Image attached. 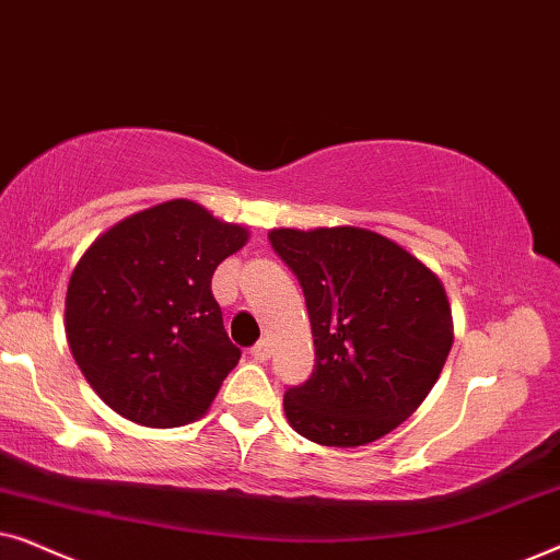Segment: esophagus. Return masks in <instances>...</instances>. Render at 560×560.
I'll list each match as a JSON object with an SVG mask.
<instances>
[{
	"instance_id": "1",
	"label": "esophagus",
	"mask_w": 560,
	"mask_h": 560,
	"mask_svg": "<svg viewBox=\"0 0 560 560\" xmlns=\"http://www.w3.org/2000/svg\"><path fill=\"white\" fill-rule=\"evenodd\" d=\"M270 341L267 339H259L255 347L249 349V354H252V359H257V362H267V359H270Z\"/></svg>"
}]
</instances>
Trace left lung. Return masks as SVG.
Returning <instances> with one entry per match:
<instances>
[{
	"mask_svg": "<svg viewBox=\"0 0 560 560\" xmlns=\"http://www.w3.org/2000/svg\"><path fill=\"white\" fill-rule=\"evenodd\" d=\"M301 282L316 364L288 387L290 425L324 446H364L410 418L446 364L451 308L441 280L387 236L357 226L275 229Z\"/></svg>",
	"mask_w": 560,
	"mask_h": 560,
	"instance_id": "left-lung-1",
	"label": "left lung"
}]
</instances>
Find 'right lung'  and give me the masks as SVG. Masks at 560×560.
Masks as SVG:
<instances>
[{
	"instance_id": "obj_1",
	"label": "right lung",
	"mask_w": 560,
	"mask_h": 560,
	"mask_svg": "<svg viewBox=\"0 0 560 560\" xmlns=\"http://www.w3.org/2000/svg\"><path fill=\"white\" fill-rule=\"evenodd\" d=\"M244 242L242 226L175 198L119 221L86 249L68 282V347L114 412L175 428L209 410L242 357L211 278Z\"/></svg>"
}]
</instances>
